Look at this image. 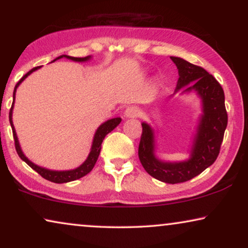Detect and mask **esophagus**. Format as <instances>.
Masks as SVG:
<instances>
[{
  "mask_svg": "<svg viewBox=\"0 0 248 248\" xmlns=\"http://www.w3.org/2000/svg\"><path fill=\"white\" fill-rule=\"evenodd\" d=\"M139 115V110L137 107H128L126 108V110H125V116L128 117V118H134L137 117Z\"/></svg>",
  "mask_w": 248,
  "mask_h": 248,
  "instance_id": "esophagus-1",
  "label": "esophagus"
}]
</instances>
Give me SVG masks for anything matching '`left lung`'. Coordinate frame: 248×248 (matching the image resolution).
<instances>
[{
  "mask_svg": "<svg viewBox=\"0 0 248 248\" xmlns=\"http://www.w3.org/2000/svg\"><path fill=\"white\" fill-rule=\"evenodd\" d=\"M178 69L176 91L186 86L183 93L196 91L202 100V116L194 138L189 159L181 162H166L155 155V135L150 125L142 123L139 144V158L145 171L152 177L168 184L187 182L201 174L216 161L220 152L228 115L225 106V93L215 77L201 66L181 57L170 56Z\"/></svg>",
  "mask_w": 248,
  "mask_h": 248,
  "instance_id": "1",
  "label": "left lung"
}]
</instances>
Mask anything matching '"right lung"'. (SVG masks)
<instances>
[{"instance_id": "1", "label": "right lung", "mask_w": 248, "mask_h": 248, "mask_svg": "<svg viewBox=\"0 0 248 248\" xmlns=\"http://www.w3.org/2000/svg\"><path fill=\"white\" fill-rule=\"evenodd\" d=\"M62 57H66V59L76 61V62H86V61L90 60L91 56H87V57H72V56H67V55H61V56H59V57H57V59H55L54 61H56V60H59V59H62ZM39 67L40 66L33 67L32 70H30L28 73L25 74V76H23L21 79H20L19 82L16 84L15 91H13V99H15V97H16V88L19 87V84L21 83L22 81L25 80L26 78L28 77L30 73H32L33 71L38 70ZM13 104H15V100H13L11 109H10L9 120H10V124H11V127H12V133H13V139H15L16 150V152H18L19 157L21 158L22 160L25 161L27 165H29L30 167L33 169V170H36L37 172H38V174L42 176V177H44V178L47 179V181H49V182L57 183V184H62V183H67V182L76 181V179H79L81 177H83V176H86L87 174H89V172L93 170V168L94 167V165H96V161H97L98 157H99L100 149H101V143H103L105 137H106V135L109 133V132L113 131L114 128L116 127L117 125L121 123V121H122L121 117L111 118V120H108L107 122H105V123L101 124L100 126L97 128L96 133H94V137H93V145H91L90 154H89V155H88V158L86 159V161H84L81 166H79V167L76 168V169H72V170H50V169L43 168V167H40V166L35 165V164H33V162L30 161L29 159L27 158L25 155H23L21 148H20L19 140H18V137H16L15 126H13V122H12Z\"/></svg>"}]
</instances>
